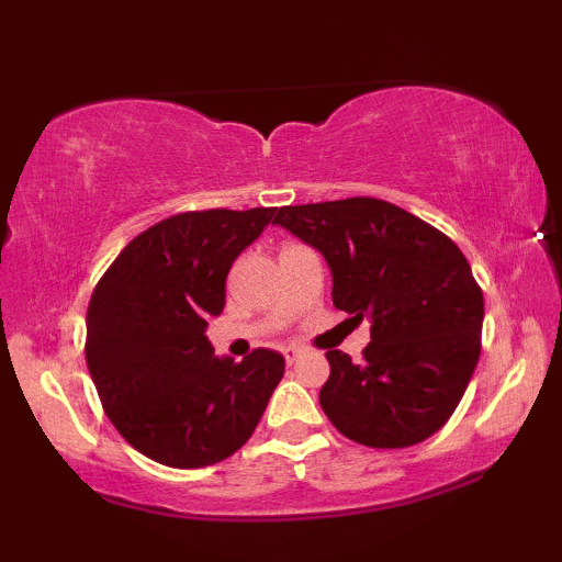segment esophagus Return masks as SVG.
Returning a JSON list of instances; mask_svg holds the SVG:
<instances>
[{
    "mask_svg": "<svg viewBox=\"0 0 562 562\" xmlns=\"http://www.w3.org/2000/svg\"><path fill=\"white\" fill-rule=\"evenodd\" d=\"M304 356V350L302 348H283V358H286V363L291 366V363H296L299 358Z\"/></svg>",
    "mask_w": 562,
    "mask_h": 562,
    "instance_id": "obj_1",
    "label": "esophagus"
}]
</instances>
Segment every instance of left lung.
Wrapping results in <instances>:
<instances>
[{
	"mask_svg": "<svg viewBox=\"0 0 562 562\" xmlns=\"http://www.w3.org/2000/svg\"><path fill=\"white\" fill-rule=\"evenodd\" d=\"M276 225L317 248L333 302L371 319L363 363L327 350V419L366 448H409L452 417L481 356L483 291L456 243L373 196L276 210Z\"/></svg>",
	"mask_w": 562,
	"mask_h": 562,
	"instance_id": "left-lung-1",
	"label": "left lung"
}]
</instances>
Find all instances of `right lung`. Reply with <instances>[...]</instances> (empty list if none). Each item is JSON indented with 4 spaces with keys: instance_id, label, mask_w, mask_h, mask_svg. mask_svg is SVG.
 Masks as SVG:
<instances>
[{
    "instance_id": "1",
    "label": "right lung",
    "mask_w": 562,
    "mask_h": 562,
    "mask_svg": "<svg viewBox=\"0 0 562 562\" xmlns=\"http://www.w3.org/2000/svg\"><path fill=\"white\" fill-rule=\"evenodd\" d=\"M273 206L166 217L133 237L99 279L87 312V366L117 432L145 458L206 468L256 432L283 375L279 352L214 358L206 319L225 306L233 260Z\"/></svg>"
}]
</instances>
